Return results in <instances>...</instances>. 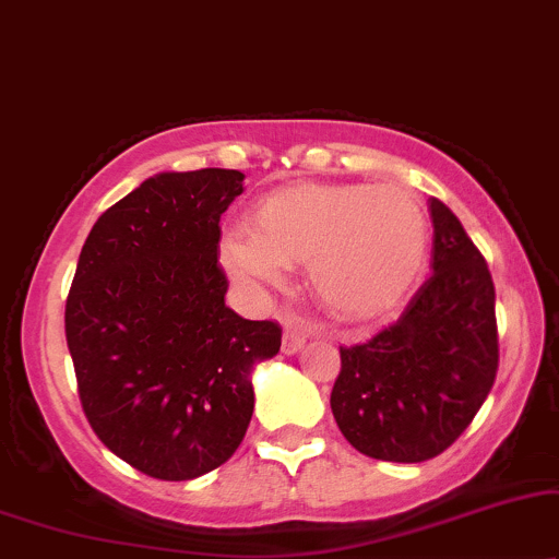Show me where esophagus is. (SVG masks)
I'll use <instances>...</instances> for the list:
<instances>
[{"label":"esophagus","instance_id":"34e87169","mask_svg":"<svg viewBox=\"0 0 559 559\" xmlns=\"http://www.w3.org/2000/svg\"><path fill=\"white\" fill-rule=\"evenodd\" d=\"M304 342H307V334H304L301 330H296V326H288V330L284 332V342H281V349H284L286 355H294L304 347Z\"/></svg>","mask_w":559,"mask_h":559}]
</instances>
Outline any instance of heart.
<instances>
[{"mask_svg":"<svg viewBox=\"0 0 559 559\" xmlns=\"http://www.w3.org/2000/svg\"><path fill=\"white\" fill-rule=\"evenodd\" d=\"M429 222L399 183H296L260 199L252 229L222 237V260L250 288L281 286L288 263H307L311 292L345 319L381 314L427 260Z\"/></svg>","mask_w":559,"mask_h":559,"instance_id":"b5f03b06","label":"heart"}]
</instances>
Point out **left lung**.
<instances>
[{"label": "left lung", "instance_id": "8db88e82", "mask_svg": "<svg viewBox=\"0 0 559 559\" xmlns=\"http://www.w3.org/2000/svg\"><path fill=\"white\" fill-rule=\"evenodd\" d=\"M431 275L399 322L340 347L330 404L345 440L385 463H424L478 414L498 370L496 288L460 219L429 199Z\"/></svg>", "mask_w": 559, "mask_h": 559}]
</instances>
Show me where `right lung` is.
<instances>
[{
  "label": "right lung",
  "mask_w": 559,
  "mask_h": 559,
  "mask_svg": "<svg viewBox=\"0 0 559 559\" xmlns=\"http://www.w3.org/2000/svg\"><path fill=\"white\" fill-rule=\"evenodd\" d=\"M240 170L158 174L96 219L66 299V342L96 437L135 471L191 480L248 431L250 373L281 326L225 304L219 217Z\"/></svg>",
  "instance_id": "1"
}]
</instances>
